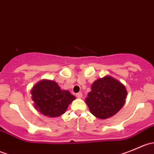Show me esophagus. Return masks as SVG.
Wrapping results in <instances>:
<instances>
[{
	"label": "esophagus",
	"mask_w": 154,
	"mask_h": 154,
	"mask_svg": "<svg viewBox=\"0 0 154 154\" xmlns=\"http://www.w3.org/2000/svg\"><path fill=\"white\" fill-rule=\"evenodd\" d=\"M76 97H78V98H81L82 97H83V94H82L81 92H78L76 94Z\"/></svg>",
	"instance_id": "34e87169"
}]
</instances>
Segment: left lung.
Instances as JSON below:
<instances>
[{
	"label": "left lung",
	"mask_w": 154,
	"mask_h": 154,
	"mask_svg": "<svg viewBox=\"0 0 154 154\" xmlns=\"http://www.w3.org/2000/svg\"><path fill=\"white\" fill-rule=\"evenodd\" d=\"M127 90L122 83L111 77L94 81L86 103L95 117L106 119L118 112L125 103Z\"/></svg>",
	"instance_id": "1"
}]
</instances>
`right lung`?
Listing matches in <instances>:
<instances>
[{
	"instance_id": "add662e5",
	"label": "right lung",
	"mask_w": 154,
	"mask_h": 154,
	"mask_svg": "<svg viewBox=\"0 0 154 154\" xmlns=\"http://www.w3.org/2000/svg\"><path fill=\"white\" fill-rule=\"evenodd\" d=\"M35 107L48 117H58L65 112L75 97L68 91L62 90L56 82L44 80L31 91Z\"/></svg>"
}]
</instances>
